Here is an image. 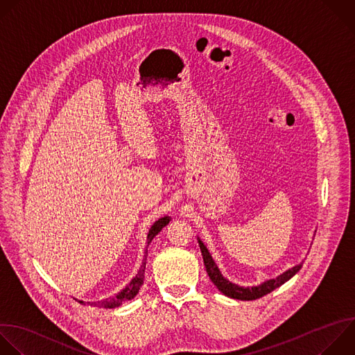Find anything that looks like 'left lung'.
I'll return each mask as SVG.
<instances>
[{"instance_id": "1", "label": "left lung", "mask_w": 355, "mask_h": 355, "mask_svg": "<svg viewBox=\"0 0 355 355\" xmlns=\"http://www.w3.org/2000/svg\"><path fill=\"white\" fill-rule=\"evenodd\" d=\"M199 247H200V252L203 257V262L206 266V272L210 277V280L213 282V284L227 297L230 298H235V300H243V301H252V300H258L269 293H272L273 290H276L277 287H280L282 284H284L287 280H290L300 269L302 265H297L291 269H288L287 272H284L283 275H280L276 279L268 280L265 283H262L258 287H240L237 284L230 283L227 279H224L220 273V270L217 269L216 263L213 262L210 254L207 252L206 247L203 245V243L199 240Z\"/></svg>"}]
</instances>
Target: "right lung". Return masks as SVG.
<instances>
[{
  "instance_id": "obj_1",
  "label": "right lung",
  "mask_w": 355,
  "mask_h": 355,
  "mask_svg": "<svg viewBox=\"0 0 355 355\" xmlns=\"http://www.w3.org/2000/svg\"><path fill=\"white\" fill-rule=\"evenodd\" d=\"M170 217L168 216H166V217H162V218H159L153 225H152V228L149 230V234H148V244H150L152 243V240L156 237V235L160 232V230L164 227V225H167L168 223H170ZM148 252V251H146ZM145 258H146V255H145ZM146 261V259H145ZM142 262V266H141V269H139V272H138V275L132 279V282L121 291V293H118V295H115V297H112V298H110V300H104V301H98V302H89V305H92V306H104V308H114V306H120L123 302H125V301H128V300H132L137 294H138V291L141 290V287H142V284H144V282H145V269H146V262ZM80 304H83V301H79Z\"/></svg>"
}]
</instances>
